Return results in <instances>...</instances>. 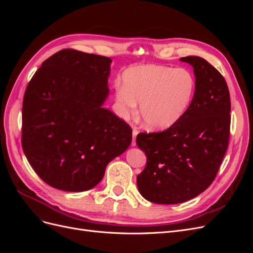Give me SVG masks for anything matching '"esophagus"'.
<instances>
[{"label":"esophagus","mask_w":253,"mask_h":253,"mask_svg":"<svg viewBox=\"0 0 253 253\" xmlns=\"http://www.w3.org/2000/svg\"><path fill=\"white\" fill-rule=\"evenodd\" d=\"M137 134H138V131H137L136 128L133 129V139H132V145L134 147V145H136V136Z\"/></svg>","instance_id":"obj_1"}]
</instances>
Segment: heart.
I'll list each match as a JSON object with an SVG mask.
<instances>
[{
    "mask_svg": "<svg viewBox=\"0 0 253 253\" xmlns=\"http://www.w3.org/2000/svg\"><path fill=\"white\" fill-rule=\"evenodd\" d=\"M196 82L187 68L139 64L122 74V85L115 88L118 111L128 117L140 102L142 125L150 129H166L185 115L194 97Z\"/></svg>",
    "mask_w": 253,
    "mask_h": 253,
    "instance_id": "b5f03b06",
    "label": "heart"
}]
</instances>
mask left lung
<instances>
[{
	"instance_id": "obj_1",
	"label": "left lung",
	"mask_w": 253,
	"mask_h": 253,
	"mask_svg": "<svg viewBox=\"0 0 253 253\" xmlns=\"http://www.w3.org/2000/svg\"><path fill=\"white\" fill-rule=\"evenodd\" d=\"M180 61L192 65L195 75L189 109L165 131L136 137L147 155L137 187L155 204H180L203 193L215 178L230 135L231 103L225 78L201 57Z\"/></svg>"
}]
</instances>
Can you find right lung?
Segmentation results:
<instances>
[{"mask_svg":"<svg viewBox=\"0 0 253 253\" xmlns=\"http://www.w3.org/2000/svg\"><path fill=\"white\" fill-rule=\"evenodd\" d=\"M112 60L62 49L42 63L26 87L22 148L52 188L81 192L101 181L111 160L132 142V128L102 108Z\"/></svg>","mask_w":253,"mask_h":253,"instance_id":"add662e5","label":"right lung"}]
</instances>
